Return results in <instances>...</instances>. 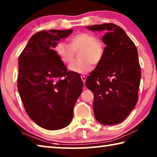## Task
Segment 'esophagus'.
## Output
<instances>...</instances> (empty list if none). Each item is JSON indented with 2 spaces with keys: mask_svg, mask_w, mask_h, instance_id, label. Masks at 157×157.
Masks as SVG:
<instances>
[{
  "mask_svg": "<svg viewBox=\"0 0 157 157\" xmlns=\"http://www.w3.org/2000/svg\"><path fill=\"white\" fill-rule=\"evenodd\" d=\"M81 79H82V82H83V83L84 84L85 82H86V77L84 76V75H82V76H81Z\"/></svg>",
  "mask_w": 157,
  "mask_h": 157,
  "instance_id": "34e87169",
  "label": "esophagus"
}]
</instances>
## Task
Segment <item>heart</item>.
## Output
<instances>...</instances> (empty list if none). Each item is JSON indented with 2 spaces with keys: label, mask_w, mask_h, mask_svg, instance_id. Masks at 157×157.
<instances>
[{
  "label": "heart",
  "mask_w": 157,
  "mask_h": 157,
  "mask_svg": "<svg viewBox=\"0 0 157 157\" xmlns=\"http://www.w3.org/2000/svg\"><path fill=\"white\" fill-rule=\"evenodd\" d=\"M55 50L59 59L65 63L72 62L75 53L80 50L78 61H75L68 66L69 70L79 74H85L92 69V63L98 65L102 60L105 48L102 41L93 34L82 33L76 34L69 39V45L59 41Z\"/></svg>",
  "instance_id": "obj_1"
}]
</instances>
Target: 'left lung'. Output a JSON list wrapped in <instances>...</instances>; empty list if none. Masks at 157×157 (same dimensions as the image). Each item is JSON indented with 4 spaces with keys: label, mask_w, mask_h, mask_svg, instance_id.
<instances>
[{
    "label": "left lung",
    "mask_w": 157,
    "mask_h": 157,
    "mask_svg": "<svg viewBox=\"0 0 157 157\" xmlns=\"http://www.w3.org/2000/svg\"><path fill=\"white\" fill-rule=\"evenodd\" d=\"M92 31H107L102 36L104 56L85 84L94 95V116L100 123L111 125L123 121L138 101L140 66L135 44L113 23L87 26Z\"/></svg>",
    "instance_id": "left-lung-1"
}]
</instances>
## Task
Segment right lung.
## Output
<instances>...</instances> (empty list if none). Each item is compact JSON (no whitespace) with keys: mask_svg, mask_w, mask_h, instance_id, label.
<instances>
[{"mask_svg":"<svg viewBox=\"0 0 157 157\" xmlns=\"http://www.w3.org/2000/svg\"><path fill=\"white\" fill-rule=\"evenodd\" d=\"M72 32H39L29 39L18 57L17 86L21 101L29 117L46 129H60L70 124L82 94V79L67 71L52 49Z\"/></svg>","mask_w":157,"mask_h":157,"instance_id":"add662e5","label":"right lung"}]
</instances>
